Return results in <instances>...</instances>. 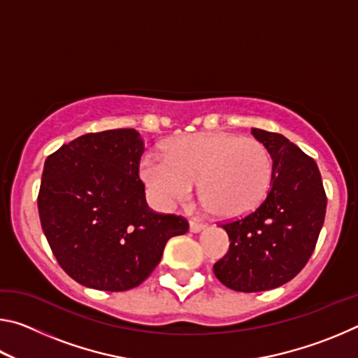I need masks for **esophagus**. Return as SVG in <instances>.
<instances>
[{
    "label": "esophagus",
    "mask_w": 358,
    "mask_h": 358,
    "mask_svg": "<svg viewBox=\"0 0 358 358\" xmlns=\"http://www.w3.org/2000/svg\"><path fill=\"white\" fill-rule=\"evenodd\" d=\"M205 227H207V224H203V222H197V221H191L189 222V230H191V232H194V234H199Z\"/></svg>",
    "instance_id": "esophagus-1"
}]
</instances>
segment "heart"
<instances>
[{
  "instance_id": "b5f03b06",
  "label": "heart",
  "mask_w": 358,
  "mask_h": 358,
  "mask_svg": "<svg viewBox=\"0 0 358 358\" xmlns=\"http://www.w3.org/2000/svg\"><path fill=\"white\" fill-rule=\"evenodd\" d=\"M141 177L162 208L191 199L201 183L205 210L222 220L250 215L265 201L273 180L268 148L251 137L230 132H197L166 145V157L145 155Z\"/></svg>"
}]
</instances>
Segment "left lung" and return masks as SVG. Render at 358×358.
Here are the masks:
<instances>
[{"label":"left lung","instance_id":"left-lung-1","mask_svg":"<svg viewBox=\"0 0 358 358\" xmlns=\"http://www.w3.org/2000/svg\"><path fill=\"white\" fill-rule=\"evenodd\" d=\"M268 148L273 180L262 205L241 220L222 224L229 251L213 271L237 292H262L300 273L316 248L327 197L313 157L281 134L252 128Z\"/></svg>","mask_w":358,"mask_h":358}]
</instances>
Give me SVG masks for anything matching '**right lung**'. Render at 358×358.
<instances>
[{
  "label": "right lung",
  "mask_w": 358,
  "mask_h": 358,
  "mask_svg": "<svg viewBox=\"0 0 358 358\" xmlns=\"http://www.w3.org/2000/svg\"><path fill=\"white\" fill-rule=\"evenodd\" d=\"M136 129L74 138L47 157L38 208L58 264L85 287L121 292L137 287L159 264L169 238L189 224L148 208Z\"/></svg>",
  "instance_id": "add662e5"
}]
</instances>
